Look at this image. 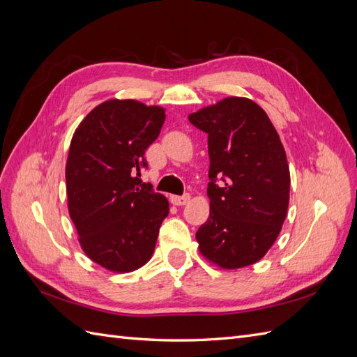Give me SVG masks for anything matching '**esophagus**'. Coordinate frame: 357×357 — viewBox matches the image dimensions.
<instances>
[{
  "instance_id": "1",
  "label": "esophagus",
  "mask_w": 357,
  "mask_h": 357,
  "mask_svg": "<svg viewBox=\"0 0 357 357\" xmlns=\"http://www.w3.org/2000/svg\"><path fill=\"white\" fill-rule=\"evenodd\" d=\"M190 201V195H183V197H171V202L174 205H186Z\"/></svg>"
}]
</instances>
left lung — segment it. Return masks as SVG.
Segmentation results:
<instances>
[{
	"instance_id": "1",
	"label": "left lung",
	"mask_w": 357,
	"mask_h": 357,
	"mask_svg": "<svg viewBox=\"0 0 357 357\" xmlns=\"http://www.w3.org/2000/svg\"><path fill=\"white\" fill-rule=\"evenodd\" d=\"M189 121L208 134L210 215L197 232L199 252L223 269L253 265L287 215L284 147L262 107L241 96L204 107Z\"/></svg>"
}]
</instances>
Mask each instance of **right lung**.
Returning <instances> with one entry per match:
<instances>
[{"label":"right lung","mask_w":357,"mask_h":357,"mask_svg":"<svg viewBox=\"0 0 357 357\" xmlns=\"http://www.w3.org/2000/svg\"><path fill=\"white\" fill-rule=\"evenodd\" d=\"M165 110L135 100H109L73 135L66 167L70 218L91 261L131 273L155 252L168 199L142 183L144 153L158 138Z\"/></svg>","instance_id":"add662e5"}]
</instances>
